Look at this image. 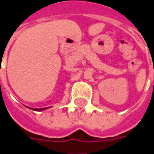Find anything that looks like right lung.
I'll return each instance as SVG.
<instances>
[{"label":"right lung","instance_id":"right-lung-1","mask_svg":"<svg viewBox=\"0 0 154 154\" xmlns=\"http://www.w3.org/2000/svg\"><path fill=\"white\" fill-rule=\"evenodd\" d=\"M47 108H35V110H36V111H41V110H45V109H46Z\"/></svg>","mask_w":154,"mask_h":154}]
</instances>
